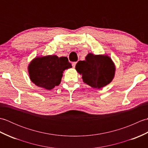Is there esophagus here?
<instances>
[{
	"instance_id": "34e87169",
	"label": "esophagus",
	"mask_w": 148,
	"mask_h": 148,
	"mask_svg": "<svg viewBox=\"0 0 148 148\" xmlns=\"http://www.w3.org/2000/svg\"><path fill=\"white\" fill-rule=\"evenodd\" d=\"M76 64H77V62H72V67H73L74 68L76 67Z\"/></svg>"
}]
</instances>
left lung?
<instances>
[{
  "mask_svg": "<svg viewBox=\"0 0 148 148\" xmlns=\"http://www.w3.org/2000/svg\"><path fill=\"white\" fill-rule=\"evenodd\" d=\"M76 69L82 75L84 83L93 88H100L111 82L114 77L116 68L109 56L89 53L85 60L77 63Z\"/></svg>",
  "mask_w": 148,
  "mask_h": 148,
  "instance_id": "obj_1",
  "label": "left lung"
}]
</instances>
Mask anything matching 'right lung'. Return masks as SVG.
<instances>
[{
  "label": "right lung",
  "mask_w": 148,
  "mask_h": 148,
  "mask_svg": "<svg viewBox=\"0 0 148 148\" xmlns=\"http://www.w3.org/2000/svg\"><path fill=\"white\" fill-rule=\"evenodd\" d=\"M72 65L65 56L56 55L38 56L32 60L28 67L30 80L37 86L51 90L61 82L65 69Z\"/></svg>",
  "instance_id": "right-lung-1"
}]
</instances>
